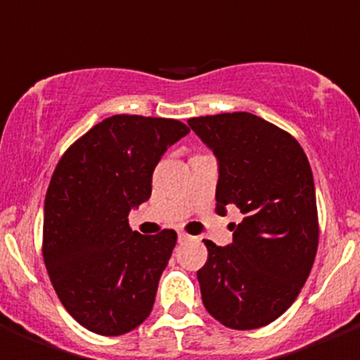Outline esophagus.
Returning <instances> with one entry per match:
<instances>
[{"label": "esophagus", "mask_w": 360, "mask_h": 360, "mask_svg": "<svg viewBox=\"0 0 360 360\" xmlns=\"http://www.w3.org/2000/svg\"><path fill=\"white\" fill-rule=\"evenodd\" d=\"M187 240H191V236L189 234H187V232H178V241H187Z\"/></svg>", "instance_id": "34e87169"}]
</instances>
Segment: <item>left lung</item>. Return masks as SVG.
<instances>
[{
	"label": "left lung",
	"mask_w": 360,
	"mask_h": 360,
	"mask_svg": "<svg viewBox=\"0 0 360 360\" xmlns=\"http://www.w3.org/2000/svg\"><path fill=\"white\" fill-rule=\"evenodd\" d=\"M187 124L218 160L216 212L236 205L243 214L231 245L205 240L207 263L196 272L203 307L227 328H262L294 303L316 259L310 164L294 136L247 111Z\"/></svg>",
	"instance_id": "1"
}]
</instances>
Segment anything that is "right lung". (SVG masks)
Instances as JSON below:
<instances>
[{"mask_svg":"<svg viewBox=\"0 0 360 360\" xmlns=\"http://www.w3.org/2000/svg\"><path fill=\"white\" fill-rule=\"evenodd\" d=\"M187 133L174 119L113 115L73 142L53 171L44 265L63 307L90 332L122 335L151 314L176 232L142 236L128 214L149 200L162 155Z\"/></svg>","mask_w":360,"mask_h":360,"instance_id":"add662e5","label":"right lung"}]
</instances>
